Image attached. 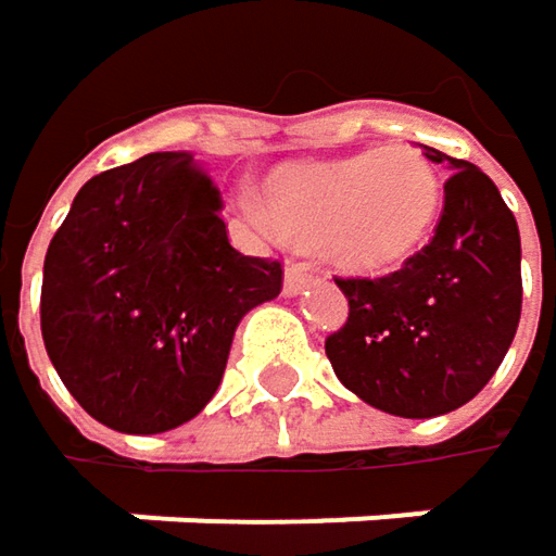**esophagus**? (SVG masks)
<instances>
[{
	"instance_id": "34e87169",
	"label": "esophagus",
	"mask_w": 556,
	"mask_h": 556,
	"mask_svg": "<svg viewBox=\"0 0 556 556\" xmlns=\"http://www.w3.org/2000/svg\"><path fill=\"white\" fill-rule=\"evenodd\" d=\"M313 285V271H309V265H300V262H288V268H285V294L288 298H298L303 288H309Z\"/></svg>"
}]
</instances>
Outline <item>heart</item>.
<instances>
[{
  "instance_id": "obj_1",
  "label": "heart",
  "mask_w": 556,
  "mask_h": 556,
  "mask_svg": "<svg viewBox=\"0 0 556 556\" xmlns=\"http://www.w3.org/2000/svg\"><path fill=\"white\" fill-rule=\"evenodd\" d=\"M253 215L344 271L379 275L412 258L443 212V179L412 144L271 170Z\"/></svg>"
}]
</instances>
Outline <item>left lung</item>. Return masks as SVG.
<instances>
[{
    "label": "left lung",
    "mask_w": 556,
    "mask_h": 556,
    "mask_svg": "<svg viewBox=\"0 0 556 556\" xmlns=\"http://www.w3.org/2000/svg\"><path fill=\"white\" fill-rule=\"evenodd\" d=\"M443 164L433 240L386 278H338L348 323L326 338L344 389L395 417L450 415L503 364L522 313L519 224L481 167L424 144Z\"/></svg>",
    "instance_id": "left-lung-1"
}]
</instances>
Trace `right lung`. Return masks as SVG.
Wrapping results in <instances>:
<instances>
[{
	"label": "right lung",
	"mask_w": 556,
	"mask_h": 556,
	"mask_svg": "<svg viewBox=\"0 0 556 556\" xmlns=\"http://www.w3.org/2000/svg\"><path fill=\"white\" fill-rule=\"evenodd\" d=\"M220 208L189 151H154L88 179L50 240L43 344L103 427L144 437L192 420L240 319L281 294V262L237 253Z\"/></svg>",
	"instance_id": "add662e5"
}]
</instances>
